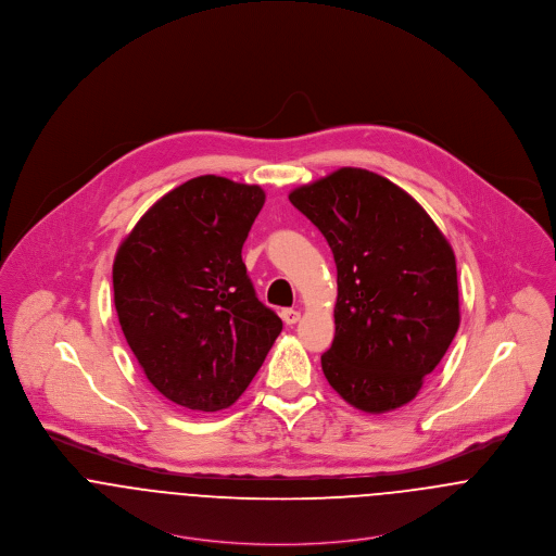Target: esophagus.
Segmentation results:
<instances>
[{
	"mask_svg": "<svg viewBox=\"0 0 556 556\" xmlns=\"http://www.w3.org/2000/svg\"><path fill=\"white\" fill-rule=\"evenodd\" d=\"M300 317H302V315H300V311H295V308H285V311H282V320H285L287 325H295V323L300 320Z\"/></svg>",
	"mask_w": 556,
	"mask_h": 556,
	"instance_id": "34e87169",
	"label": "esophagus"
}]
</instances>
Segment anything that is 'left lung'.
Returning <instances> with one entry per match:
<instances>
[{"label": "left lung", "mask_w": 556, "mask_h": 556, "mask_svg": "<svg viewBox=\"0 0 556 556\" xmlns=\"http://www.w3.org/2000/svg\"><path fill=\"white\" fill-rule=\"evenodd\" d=\"M289 201L327 239L338 269L325 379L366 413L410 402L460 325L450 241L408 192L366 168L342 166Z\"/></svg>", "instance_id": "1"}]
</instances>
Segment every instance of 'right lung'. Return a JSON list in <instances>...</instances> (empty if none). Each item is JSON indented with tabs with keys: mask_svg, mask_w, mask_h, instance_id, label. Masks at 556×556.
<instances>
[{
	"mask_svg": "<svg viewBox=\"0 0 556 556\" xmlns=\"http://www.w3.org/2000/svg\"><path fill=\"white\" fill-rule=\"evenodd\" d=\"M263 203L261 186L201 175L166 192L117 248L126 342L150 383L184 408L231 406L282 331L241 261Z\"/></svg>",
	"mask_w": 556,
	"mask_h": 556,
	"instance_id": "1",
	"label": "right lung"
}]
</instances>
